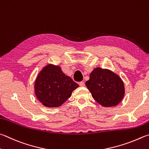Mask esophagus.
<instances>
[{"label":"esophagus","mask_w":149,"mask_h":149,"mask_svg":"<svg viewBox=\"0 0 149 149\" xmlns=\"http://www.w3.org/2000/svg\"><path fill=\"white\" fill-rule=\"evenodd\" d=\"M85 85V84L83 81H81V82L79 83V86H84Z\"/></svg>","instance_id":"34e87169"}]
</instances>
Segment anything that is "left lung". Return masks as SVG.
Wrapping results in <instances>:
<instances>
[{"label": "left lung", "instance_id": "1", "mask_svg": "<svg viewBox=\"0 0 149 149\" xmlns=\"http://www.w3.org/2000/svg\"><path fill=\"white\" fill-rule=\"evenodd\" d=\"M85 85L93 98L105 107L117 105L125 94L124 84L119 75L100 67L91 72Z\"/></svg>", "mask_w": 149, "mask_h": 149}]
</instances>
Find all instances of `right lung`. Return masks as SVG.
<instances>
[{"instance_id":"1","label":"right lung","mask_w":149,"mask_h":149,"mask_svg":"<svg viewBox=\"0 0 149 149\" xmlns=\"http://www.w3.org/2000/svg\"><path fill=\"white\" fill-rule=\"evenodd\" d=\"M78 87L79 85L64 74L60 66L48 64L38 74L34 88L37 99L44 106L57 107L63 105Z\"/></svg>"}]
</instances>
